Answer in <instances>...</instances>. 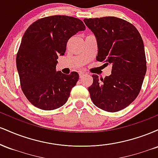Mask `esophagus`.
Returning <instances> with one entry per match:
<instances>
[{
    "mask_svg": "<svg viewBox=\"0 0 158 158\" xmlns=\"http://www.w3.org/2000/svg\"><path fill=\"white\" fill-rule=\"evenodd\" d=\"M79 77L81 78L82 77H84L85 75H86V73H85V71H81V72H79Z\"/></svg>",
    "mask_w": 158,
    "mask_h": 158,
    "instance_id": "obj_1",
    "label": "esophagus"
}]
</instances>
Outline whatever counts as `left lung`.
Returning a JSON list of instances; mask_svg holds the SVG:
<instances>
[{"instance_id": "1", "label": "left lung", "mask_w": 158, "mask_h": 158, "mask_svg": "<svg viewBox=\"0 0 158 158\" xmlns=\"http://www.w3.org/2000/svg\"><path fill=\"white\" fill-rule=\"evenodd\" d=\"M97 39V60L112 65L111 74L92 75L88 88L96 106L117 112L129 106L140 91L146 73V59L140 34L131 23L117 17L85 19Z\"/></svg>"}]
</instances>
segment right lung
Wrapping results in <instances>:
<instances>
[{"label":"right lung","mask_w":158,"mask_h":158,"mask_svg":"<svg viewBox=\"0 0 158 158\" xmlns=\"http://www.w3.org/2000/svg\"><path fill=\"white\" fill-rule=\"evenodd\" d=\"M85 30L80 19L67 15L40 19L27 28L16 56V66L23 94L31 104L51 110L64 106L79 80L77 72H56L59 56L77 32Z\"/></svg>","instance_id":"obj_1"}]
</instances>
